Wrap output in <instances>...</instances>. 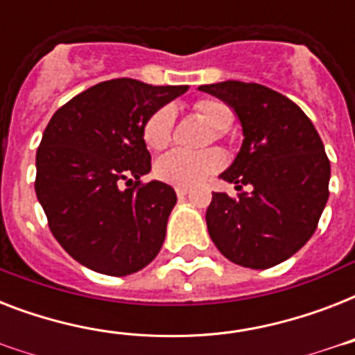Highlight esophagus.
<instances>
[{
    "instance_id": "34e87169",
    "label": "esophagus",
    "mask_w": 355,
    "mask_h": 355,
    "mask_svg": "<svg viewBox=\"0 0 355 355\" xmlns=\"http://www.w3.org/2000/svg\"><path fill=\"white\" fill-rule=\"evenodd\" d=\"M175 191H177L178 197L182 199V197H186V195L189 193V188H184V186H177V188H175Z\"/></svg>"
}]
</instances>
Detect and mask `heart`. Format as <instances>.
<instances>
[{
  "label": "heart",
  "instance_id": "b5f03b06",
  "mask_svg": "<svg viewBox=\"0 0 355 355\" xmlns=\"http://www.w3.org/2000/svg\"><path fill=\"white\" fill-rule=\"evenodd\" d=\"M195 114L214 130V139H219L232 125V108L217 97H202L193 105ZM175 110L171 107H160L145 119L141 127L145 145L153 150L166 149L171 141ZM225 164V155L217 149H206L200 153L175 149L156 162V177L167 184L191 188L205 178L219 171Z\"/></svg>",
  "mask_w": 355,
  "mask_h": 355
}]
</instances>
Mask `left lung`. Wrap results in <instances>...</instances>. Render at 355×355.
I'll return each mask as SVG.
<instances>
[{
  "label": "left lung",
  "instance_id": "left-lung-1",
  "mask_svg": "<svg viewBox=\"0 0 355 355\" xmlns=\"http://www.w3.org/2000/svg\"><path fill=\"white\" fill-rule=\"evenodd\" d=\"M200 90L236 110L245 136L221 175L239 193H211L206 210L211 241L234 263L275 267L308 243L324 210L330 160L322 139L302 108L267 86L225 80Z\"/></svg>",
  "mask_w": 355,
  "mask_h": 355
}]
</instances>
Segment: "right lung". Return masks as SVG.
Wrapping results in <instances>:
<instances>
[{
  "label": "right lung",
  "instance_id": "add662e5",
  "mask_svg": "<svg viewBox=\"0 0 355 355\" xmlns=\"http://www.w3.org/2000/svg\"><path fill=\"white\" fill-rule=\"evenodd\" d=\"M186 90L105 80L47 123L36 150V197L53 236L88 269L132 275L160 252L177 193L169 184L141 182L150 171L141 127Z\"/></svg>",
  "mask_w": 355,
  "mask_h": 355
}]
</instances>
